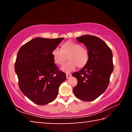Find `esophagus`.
<instances>
[{
	"mask_svg": "<svg viewBox=\"0 0 132 132\" xmlns=\"http://www.w3.org/2000/svg\"><path fill=\"white\" fill-rule=\"evenodd\" d=\"M66 78H67V79H69V77H70L71 76V74H70V73H66Z\"/></svg>",
	"mask_w": 132,
	"mask_h": 132,
	"instance_id": "obj_1",
	"label": "esophagus"
}]
</instances>
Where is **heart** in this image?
Segmentation results:
<instances>
[{
    "label": "heart",
    "mask_w": 132,
    "mask_h": 132,
    "mask_svg": "<svg viewBox=\"0 0 132 132\" xmlns=\"http://www.w3.org/2000/svg\"><path fill=\"white\" fill-rule=\"evenodd\" d=\"M52 56L55 63L59 66L64 63L66 59L69 61L64 64L62 70L70 72L77 66L82 68L87 65L89 61V52L87 48L77 42L68 41L61 45V50L53 49Z\"/></svg>",
    "instance_id": "obj_1"
}]
</instances>
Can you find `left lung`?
Listing matches in <instances>:
<instances>
[{
  "mask_svg": "<svg viewBox=\"0 0 132 132\" xmlns=\"http://www.w3.org/2000/svg\"><path fill=\"white\" fill-rule=\"evenodd\" d=\"M76 39L86 45L89 61L86 66L72 74L77 80L73 93L82 101H91L108 87L113 70L112 53L105 42L97 37L85 35Z\"/></svg>",
  "mask_w": 132,
  "mask_h": 132,
  "instance_id": "1",
  "label": "left lung"
}]
</instances>
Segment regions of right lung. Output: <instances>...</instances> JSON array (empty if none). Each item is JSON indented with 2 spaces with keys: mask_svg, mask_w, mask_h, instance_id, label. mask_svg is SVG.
<instances>
[{
  "mask_svg": "<svg viewBox=\"0 0 132 132\" xmlns=\"http://www.w3.org/2000/svg\"><path fill=\"white\" fill-rule=\"evenodd\" d=\"M63 38L37 37L20 48L14 69L19 88L31 101L45 105L56 98L66 74L59 70L53 61L52 51Z\"/></svg>",
  "mask_w": 132,
  "mask_h": 132,
  "instance_id": "add662e5",
  "label": "right lung"
}]
</instances>
